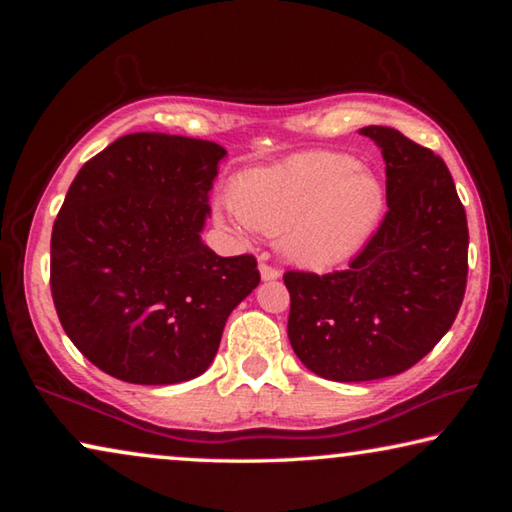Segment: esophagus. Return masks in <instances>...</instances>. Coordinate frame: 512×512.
<instances>
[{
  "mask_svg": "<svg viewBox=\"0 0 512 512\" xmlns=\"http://www.w3.org/2000/svg\"><path fill=\"white\" fill-rule=\"evenodd\" d=\"M259 273H262V280H266V282L277 280V277H280V271H277V268L271 264H259Z\"/></svg>",
  "mask_w": 512,
  "mask_h": 512,
  "instance_id": "1",
  "label": "esophagus"
}]
</instances>
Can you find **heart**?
Returning <instances> with one entry per match:
<instances>
[{
  "mask_svg": "<svg viewBox=\"0 0 512 512\" xmlns=\"http://www.w3.org/2000/svg\"><path fill=\"white\" fill-rule=\"evenodd\" d=\"M230 205L241 225L280 239L291 262L332 268L359 255L377 235L388 192L354 155L311 151L241 173Z\"/></svg>",
  "mask_w": 512,
  "mask_h": 512,
  "instance_id": "heart-1",
  "label": "heart"
}]
</instances>
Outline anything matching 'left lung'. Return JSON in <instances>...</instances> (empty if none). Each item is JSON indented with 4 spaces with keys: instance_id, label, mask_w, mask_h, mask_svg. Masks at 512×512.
I'll return each mask as SVG.
<instances>
[{
    "instance_id": "8db88e82",
    "label": "left lung",
    "mask_w": 512,
    "mask_h": 512,
    "mask_svg": "<svg viewBox=\"0 0 512 512\" xmlns=\"http://www.w3.org/2000/svg\"><path fill=\"white\" fill-rule=\"evenodd\" d=\"M386 162V219L345 271H287L289 341L318 377L384 379L433 350L461 309L467 216L447 164L388 126L359 131Z\"/></svg>"
}]
</instances>
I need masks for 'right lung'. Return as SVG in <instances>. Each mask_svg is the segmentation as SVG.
<instances>
[{"instance_id": "add662e5", "label": "right lung", "mask_w": 512, "mask_h": 512, "mask_svg": "<svg viewBox=\"0 0 512 512\" xmlns=\"http://www.w3.org/2000/svg\"><path fill=\"white\" fill-rule=\"evenodd\" d=\"M225 149L133 133L76 173L51 230V298L85 359L128 384L210 368L230 311L259 284L253 255L201 239Z\"/></svg>"}]
</instances>
